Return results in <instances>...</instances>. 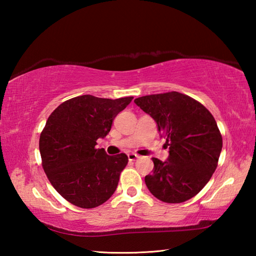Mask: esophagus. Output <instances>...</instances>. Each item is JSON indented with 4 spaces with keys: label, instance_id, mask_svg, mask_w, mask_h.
<instances>
[{
    "label": "esophagus",
    "instance_id": "esophagus-1",
    "mask_svg": "<svg viewBox=\"0 0 256 256\" xmlns=\"http://www.w3.org/2000/svg\"><path fill=\"white\" fill-rule=\"evenodd\" d=\"M128 157L130 162H134V160H136L138 158V156L136 154H128Z\"/></svg>",
    "mask_w": 256,
    "mask_h": 256
}]
</instances>
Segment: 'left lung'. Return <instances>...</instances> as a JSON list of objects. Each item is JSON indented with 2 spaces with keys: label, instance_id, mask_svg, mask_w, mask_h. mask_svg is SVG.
<instances>
[{
  "label": "left lung",
  "instance_id": "8db88e82",
  "mask_svg": "<svg viewBox=\"0 0 256 256\" xmlns=\"http://www.w3.org/2000/svg\"><path fill=\"white\" fill-rule=\"evenodd\" d=\"M134 102L157 123L170 146L167 160L152 158L154 170L144 177L152 196L167 203L196 196L214 174L222 138L211 112L193 98L177 92L149 94Z\"/></svg>",
  "mask_w": 256,
  "mask_h": 256
}]
</instances>
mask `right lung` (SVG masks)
I'll use <instances>...</instances> for the list:
<instances>
[{"label":"right lung","mask_w":256,"mask_h":256,"mask_svg":"<svg viewBox=\"0 0 256 256\" xmlns=\"http://www.w3.org/2000/svg\"><path fill=\"white\" fill-rule=\"evenodd\" d=\"M133 97L98 98L84 94L56 108L40 134L42 168L53 188L72 204L92 209L105 203L118 188L128 156L96 149L112 120Z\"/></svg>","instance_id":"1"}]
</instances>
